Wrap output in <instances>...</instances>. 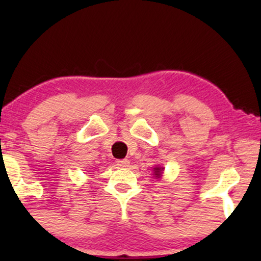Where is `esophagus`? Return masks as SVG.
<instances>
[{"label":"esophagus","mask_w":261,"mask_h":261,"mask_svg":"<svg viewBox=\"0 0 261 261\" xmlns=\"http://www.w3.org/2000/svg\"><path fill=\"white\" fill-rule=\"evenodd\" d=\"M116 165L119 167H128L129 166V162L127 159H119L116 160Z\"/></svg>","instance_id":"esophagus-1"}]
</instances>
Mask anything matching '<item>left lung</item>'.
<instances>
[{"mask_svg": "<svg viewBox=\"0 0 261 261\" xmlns=\"http://www.w3.org/2000/svg\"><path fill=\"white\" fill-rule=\"evenodd\" d=\"M153 171H154V176L156 178H160V176H162V173H163V167H155Z\"/></svg>", "mask_w": 261, "mask_h": 261, "instance_id": "8db88e82", "label": "left lung"}]
</instances>
